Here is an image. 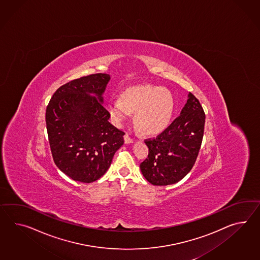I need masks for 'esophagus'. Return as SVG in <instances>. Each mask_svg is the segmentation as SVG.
I'll return each instance as SVG.
<instances>
[{"instance_id": "34e87169", "label": "esophagus", "mask_w": 260, "mask_h": 260, "mask_svg": "<svg viewBox=\"0 0 260 260\" xmlns=\"http://www.w3.org/2000/svg\"><path fill=\"white\" fill-rule=\"evenodd\" d=\"M124 140H125V143H126V144H132V143H133V138H131L127 133H126V134L124 135Z\"/></svg>"}]
</instances>
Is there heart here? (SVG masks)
Returning <instances> with one entry per match:
<instances>
[{
  "label": "heart",
  "instance_id": "1",
  "mask_svg": "<svg viewBox=\"0 0 260 260\" xmlns=\"http://www.w3.org/2000/svg\"><path fill=\"white\" fill-rule=\"evenodd\" d=\"M108 114L115 126L120 127L134 114V123L144 135L164 133L171 123L175 102L171 92L153 85L133 86L124 90L120 100L107 103Z\"/></svg>",
  "mask_w": 260,
  "mask_h": 260
}]
</instances>
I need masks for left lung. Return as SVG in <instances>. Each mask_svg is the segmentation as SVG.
Masks as SVG:
<instances>
[{
	"instance_id": "8db88e82",
	"label": "left lung",
	"mask_w": 260,
	"mask_h": 260,
	"mask_svg": "<svg viewBox=\"0 0 260 260\" xmlns=\"http://www.w3.org/2000/svg\"><path fill=\"white\" fill-rule=\"evenodd\" d=\"M205 118L200 102L189 93L180 115L158 137L146 140L148 157L140 169L149 183H177L191 170L202 143Z\"/></svg>"
}]
</instances>
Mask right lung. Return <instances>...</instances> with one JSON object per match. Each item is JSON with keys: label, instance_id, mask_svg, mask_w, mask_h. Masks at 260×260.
Listing matches in <instances>:
<instances>
[{"label": "right lung", "instance_id": "obj_1", "mask_svg": "<svg viewBox=\"0 0 260 260\" xmlns=\"http://www.w3.org/2000/svg\"><path fill=\"white\" fill-rule=\"evenodd\" d=\"M111 76L98 73L66 83L53 94L46 124L53 160L75 181L91 183L107 172L125 133L109 122L103 94Z\"/></svg>", "mask_w": 260, "mask_h": 260}]
</instances>
